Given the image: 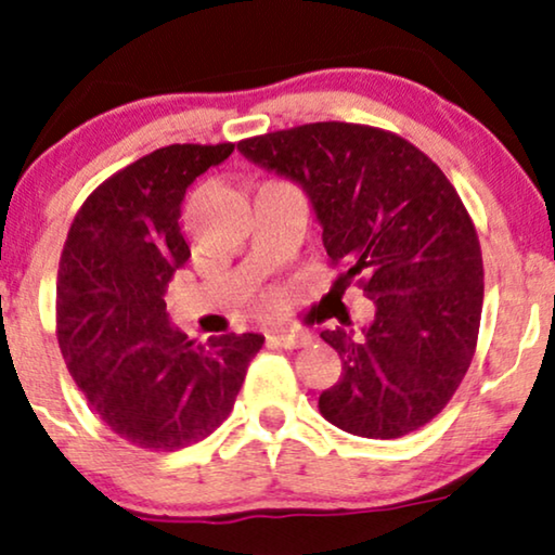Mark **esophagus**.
Instances as JSON below:
<instances>
[{"instance_id":"obj_1","label":"esophagus","mask_w":555,"mask_h":555,"mask_svg":"<svg viewBox=\"0 0 555 555\" xmlns=\"http://www.w3.org/2000/svg\"><path fill=\"white\" fill-rule=\"evenodd\" d=\"M269 339L273 345L284 347V350H299V347L309 345L312 335L309 332H271Z\"/></svg>"}]
</instances>
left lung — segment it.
<instances>
[{
	"mask_svg": "<svg viewBox=\"0 0 555 555\" xmlns=\"http://www.w3.org/2000/svg\"><path fill=\"white\" fill-rule=\"evenodd\" d=\"M238 152L305 190L322 243L375 305L371 324L324 330L343 378L320 396L347 434L398 439L454 396L475 354L485 271L447 175L405 139L345 121L243 139Z\"/></svg>",
	"mask_w": 555,
	"mask_h": 555,
	"instance_id": "8db88e82",
	"label": "left lung"
}]
</instances>
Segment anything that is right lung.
Listing matches in <instances>:
<instances>
[{"label":"right lung","instance_id":"1","mask_svg":"<svg viewBox=\"0 0 555 555\" xmlns=\"http://www.w3.org/2000/svg\"><path fill=\"white\" fill-rule=\"evenodd\" d=\"M235 144H172L108 177L83 203L57 269V343L111 431L150 452L208 437L231 413L263 337L190 339L165 294L188 263L184 190Z\"/></svg>","mask_w":555,"mask_h":555}]
</instances>
